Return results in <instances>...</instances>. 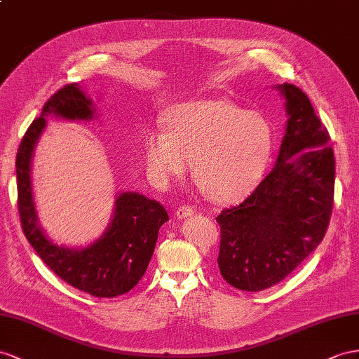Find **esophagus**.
Segmentation results:
<instances>
[{
    "label": "esophagus",
    "instance_id": "34e87169",
    "mask_svg": "<svg viewBox=\"0 0 359 359\" xmlns=\"http://www.w3.org/2000/svg\"><path fill=\"white\" fill-rule=\"evenodd\" d=\"M191 215H194V209H192L191 206L188 205H183L180 208H177L176 210V217L180 219V218H188Z\"/></svg>",
    "mask_w": 359,
    "mask_h": 359
}]
</instances>
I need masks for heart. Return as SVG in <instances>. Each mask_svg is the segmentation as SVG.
Listing matches in <instances>:
<instances>
[{
	"label": "heart",
	"instance_id": "b5f03b06",
	"mask_svg": "<svg viewBox=\"0 0 359 359\" xmlns=\"http://www.w3.org/2000/svg\"><path fill=\"white\" fill-rule=\"evenodd\" d=\"M167 132L150 130L144 158L150 177L167 185L192 162V177L217 203H235L256 188L271 158V126L258 112L226 100L179 104L165 119Z\"/></svg>",
	"mask_w": 359,
	"mask_h": 359
}]
</instances>
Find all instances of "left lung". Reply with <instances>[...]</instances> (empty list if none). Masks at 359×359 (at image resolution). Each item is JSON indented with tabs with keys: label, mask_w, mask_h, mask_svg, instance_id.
Instances as JSON below:
<instances>
[{
	"label": "left lung",
	"mask_w": 359,
	"mask_h": 359,
	"mask_svg": "<svg viewBox=\"0 0 359 359\" xmlns=\"http://www.w3.org/2000/svg\"><path fill=\"white\" fill-rule=\"evenodd\" d=\"M287 130L274 168L241 205L222 210L218 267L227 283L262 291L279 283L317 249L334 208L330 136L308 95L283 83Z\"/></svg>",
	"instance_id": "8db88e82"
}]
</instances>
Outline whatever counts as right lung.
Returning <instances> with one entry per match:
<instances>
[{
    "label": "right lung",
    "mask_w": 359,
    "mask_h": 359,
    "mask_svg": "<svg viewBox=\"0 0 359 359\" xmlns=\"http://www.w3.org/2000/svg\"><path fill=\"white\" fill-rule=\"evenodd\" d=\"M92 100L77 83L59 89L25 132L16 154L18 209L24 235L41 259L60 279L95 297H116L141 280L154 252L161 226L168 222L165 208L137 192H123L104 233L83 249L54 244L38 222L32 192V158L43 132L45 116L89 121L95 116Z\"/></svg>",
    "instance_id": "obj_1"
}]
</instances>
